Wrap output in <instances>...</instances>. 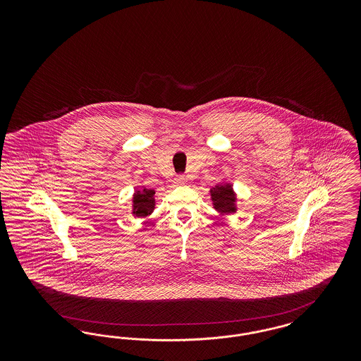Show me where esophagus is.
I'll return each instance as SVG.
<instances>
[{
  "instance_id": "1",
  "label": "esophagus",
  "mask_w": 361,
  "mask_h": 361,
  "mask_svg": "<svg viewBox=\"0 0 361 361\" xmlns=\"http://www.w3.org/2000/svg\"><path fill=\"white\" fill-rule=\"evenodd\" d=\"M185 181H187V180H185V177H184L183 174H178V176L174 177V184H176V185H184Z\"/></svg>"
}]
</instances>
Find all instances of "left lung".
<instances>
[{"label":"left lung","mask_w":361,"mask_h":361,"mask_svg":"<svg viewBox=\"0 0 361 361\" xmlns=\"http://www.w3.org/2000/svg\"><path fill=\"white\" fill-rule=\"evenodd\" d=\"M211 200L214 208L221 214V215H228L237 211V197L233 190L231 184H218L214 188L211 189Z\"/></svg>","instance_id":"1"}]
</instances>
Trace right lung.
Segmentation results:
<instances>
[{"label":"right lung","instance_id":"add662e5","mask_svg":"<svg viewBox=\"0 0 361 361\" xmlns=\"http://www.w3.org/2000/svg\"><path fill=\"white\" fill-rule=\"evenodd\" d=\"M154 193L153 189L135 190L133 197V215L137 218H145L150 215L155 206Z\"/></svg>","mask_w":361,"mask_h":361}]
</instances>
